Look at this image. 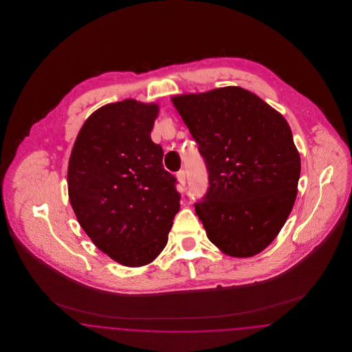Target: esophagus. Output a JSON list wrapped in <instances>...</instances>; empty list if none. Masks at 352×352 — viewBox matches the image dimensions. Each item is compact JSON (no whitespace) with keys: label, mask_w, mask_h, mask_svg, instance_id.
I'll return each mask as SVG.
<instances>
[{"label":"esophagus","mask_w":352,"mask_h":352,"mask_svg":"<svg viewBox=\"0 0 352 352\" xmlns=\"http://www.w3.org/2000/svg\"><path fill=\"white\" fill-rule=\"evenodd\" d=\"M177 178H178L179 184L184 186V184H186V171H184V170H179V171L177 173Z\"/></svg>","instance_id":"esophagus-1"}]
</instances>
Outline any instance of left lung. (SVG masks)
Wrapping results in <instances>:
<instances>
[{"label": "left lung", "mask_w": 352, "mask_h": 352, "mask_svg": "<svg viewBox=\"0 0 352 352\" xmlns=\"http://www.w3.org/2000/svg\"><path fill=\"white\" fill-rule=\"evenodd\" d=\"M171 101L208 171L207 192L195 203L207 237L234 257L264 251L294 206L301 174L287 121L240 87Z\"/></svg>", "instance_id": "obj_1"}]
</instances>
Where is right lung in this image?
<instances>
[{
  "mask_svg": "<svg viewBox=\"0 0 352 352\" xmlns=\"http://www.w3.org/2000/svg\"><path fill=\"white\" fill-rule=\"evenodd\" d=\"M158 104L126 99L95 111L68 162V197L92 243L125 267L151 263L179 211L177 179L151 141Z\"/></svg>",
  "mask_w": 352,
  "mask_h": 352,
  "instance_id": "obj_1",
  "label": "right lung"
}]
</instances>
